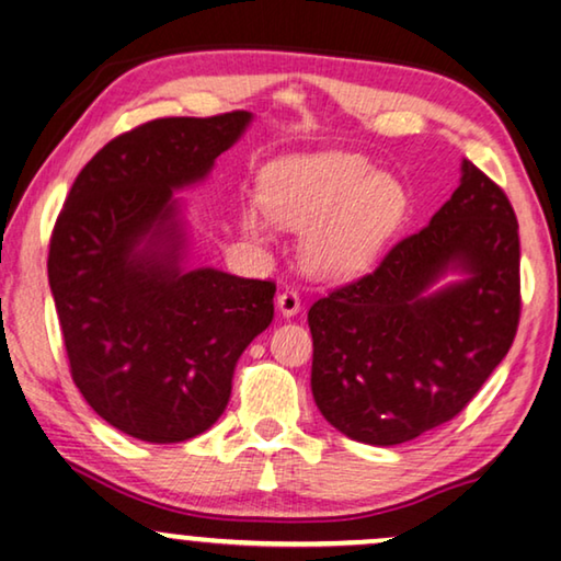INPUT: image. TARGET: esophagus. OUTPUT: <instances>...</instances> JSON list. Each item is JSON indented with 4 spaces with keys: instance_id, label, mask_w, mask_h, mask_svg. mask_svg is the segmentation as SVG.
I'll use <instances>...</instances> for the list:
<instances>
[{
    "instance_id": "esophagus-1",
    "label": "esophagus",
    "mask_w": 561,
    "mask_h": 561,
    "mask_svg": "<svg viewBox=\"0 0 561 561\" xmlns=\"http://www.w3.org/2000/svg\"><path fill=\"white\" fill-rule=\"evenodd\" d=\"M277 307L284 318H291V314L299 312V307H302V299H299V291L297 289H284L277 295Z\"/></svg>"
}]
</instances>
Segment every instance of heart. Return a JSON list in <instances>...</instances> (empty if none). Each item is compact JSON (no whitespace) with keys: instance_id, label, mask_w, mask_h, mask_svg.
<instances>
[{"instance_id":"b5f03b06","label":"heart","mask_w":561,"mask_h":561,"mask_svg":"<svg viewBox=\"0 0 561 561\" xmlns=\"http://www.w3.org/2000/svg\"><path fill=\"white\" fill-rule=\"evenodd\" d=\"M264 210L305 231L302 256L318 277L348 279L376 262L407 213L397 180L378 175L358 154H291L262 172ZM251 236H266L264 218L243 213Z\"/></svg>"}]
</instances>
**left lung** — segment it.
I'll use <instances>...</instances> for the list:
<instances>
[{
  "label": "left lung",
  "mask_w": 561,
  "mask_h": 561,
  "mask_svg": "<svg viewBox=\"0 0 561 561\" xmlns=\"http://www.w3.org/2000/svg\"><path fill=\"white\" fill-rule=\"evenodd\" d=\"M518 264L514 205L465 160L460 187L422 231L307 312L322 416L345 437L389 447L460 414L514 345ZM449 265L471 277L424 296Z\"/></svg>",
  "instance_id": "left-lung-1"
}]
</instances>
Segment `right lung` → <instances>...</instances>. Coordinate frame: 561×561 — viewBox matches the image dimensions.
Listing matches in <instances>:
<instances>
[{"instance_id": "obj_1", "label": "right lung", "mask_w": 561, "mask_h": 561, "mask_svg": "<svg viewBox=\"0 0 561 561\" xmlns=\"http://www.w3.org/2000/svg\"><path fill=\"white\" fill-rule=\"evenodd\" d=\"M249 122L228 112L134 126L78 172L55 220L47 279L70 376L101 420L137 439L213 427L241 353L274 318L272 279L180 266L172 191L208 175Z\"/></svg>"}]
</instances>
